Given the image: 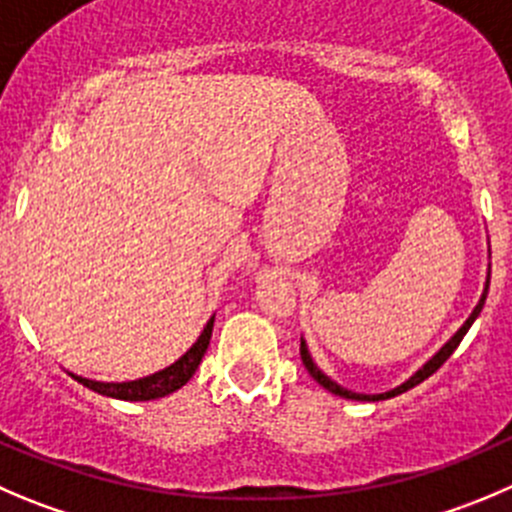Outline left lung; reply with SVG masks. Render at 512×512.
Segmentation results:
<instances>
[{"label":"left lung","instance_id":"obj_1","mask_svg":"<svg viewBox=\"0 0 512 512\" xmlns=\"http://www.w3.org/2000/svg\"><path fill=\"white\" fill-rule=\"evenodd\" d=\"M488 289H490V266H488V276H485V289H483V294H480V301H478V304H475V309H472V314L467 316V319H465V324H462L460 329H457V332L452 334V337L447 339V342L442 344V347L437 349V352L432 354V357L427 359V362L422 364V367L417 369V372L412 374L410 379H405V382L399 384V387L389 389V392H382V394H362V392H352V389H347V387H342V384H337V382H334L332 377H326V374L321 372L319 367H316V362H314V359H311V354H309V347H306L304 337H301V349H299V352H301V362H304L306 372H309L311 377H314L316 382L321 384V387H324V389H329V392H332V394H339V397H344V399H357V402H379V399L397 397V394L407 392V389H412V387H417V384H420V382H425V379L430 377V374H435L437 369H440L442 364H445L447 359H450V354L455 352V349H457V344L462 342V337H465V334H467V329H470V326L475 324V319H478V316H480V311H483V306H485V299H488Z\"/></svg>","mask_w":512,"mask_h":512}]
</instances>
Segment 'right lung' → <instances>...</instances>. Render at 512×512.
Returning a JSON list of instances; mask_svg holds the SVG:
<instances>
[{"label": "right lung", "mask_w": 512, "mask_h": 512, "mask_svg": "<svg viewBox=\"0 0 512 512\" xmlns=\"http://www.w3.org/2000/svg\"><path fill=\"white\" fill-rule=\"evenodd\" d=\"M213 321H216V314L208 319V324L203 326L201 337L196 339L191 349L180 359H175L170 367L160 369V372L148 374V377L130 379V382H95V379L80 377V374H72V379L82 384V387L92 389V392L102 394V397H113V399H125V402H148V399H160L165 394H173L175 389H180L188 379L196 374L198 364H201L203 354H206L208 344H211L213 334Z\"/></svg>", "instance_id": "obj_1"}]
</instances>
